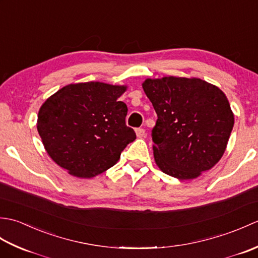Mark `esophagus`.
Listing matches in <instances>:
<instances>
[{
  "label": "esophagus",
  "instance_id": "obj_1",
  "mask_svg": "<svg viewBox=\"0 0 258 258\" xmlns=\"http://www.w3.org/2000/svg\"><path fill=\"white\" fill-rule=\"evenodd\" d=\"M136 135H138V138H144L145 136V130L144 128H142V127H140V128H136Z\"/></svg>",
  "mask_w": 258,
  "mask_h": 258
}]
</instances>
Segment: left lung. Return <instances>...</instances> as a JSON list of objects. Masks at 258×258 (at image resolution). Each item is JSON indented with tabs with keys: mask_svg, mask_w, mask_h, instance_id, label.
<instances>
[{
	"mask_svg": "<svg viewBox=\"0 0 258 258\" xmlns=\"http://www.w3.org/2000/svg\"><path fill=\"white\" fill-rule=\"evenodd\" d=\"M142 86L157 114L152 140L161 171L186 180L215 166L234 126L226 95L196 78L147 79Z\"/></svg>",
	"mask_w": 258,
	"mask_h": 258,
	"instance_id": "1",
	"label": "left lung"
}]
</instances>
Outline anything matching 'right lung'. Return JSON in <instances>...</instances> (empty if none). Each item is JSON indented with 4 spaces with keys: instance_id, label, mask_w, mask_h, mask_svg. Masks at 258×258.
<instances>
[{
    "instance_id": "add662e5",
    "label": "right lung",
    "mask_w": 258,
    "mask_h": 258,
    "mask_svg": "<svg viewBox=\"0 0 258 258\" xmlns=\"http://www.w3.org/2000/svg\"><path fill=\"white\" fill-rule=\"evenodd\" d=\"M125 91L124 85L86 82L64 86L43 103L37 132L58 166L91 178L119 160L136 139L125 123L127 106L117 100Z\"/></svg>"
}]
</instances>
